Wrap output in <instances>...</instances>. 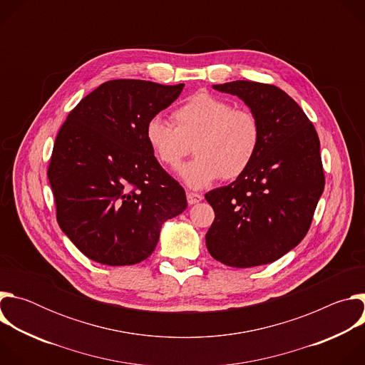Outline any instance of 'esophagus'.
Returning a JSON list of instances; mask_svg holds the SVG:
<instances>
[{
	"label": "esophagus",
	"instance_id": "34e87169",
	"mask_svg": "<svg viewBox=\"0 0 365 365\" xmlns=\"http://www.w3.org/2000/svg\"><path fill=\"white\" fill-rule=\"evenodd\" d=\"M186 197H187V203L189 205H195V203H197V202H200L203 199V196L200 193H195V192H187Z\"/></svg>",
	"mask_w": 365,
	"mask_h": 365
}]
</instances>
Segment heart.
I'll return each instance as SVG.
<instances>
[{"label":"heart","instance_id":"1","mask_svg":"<svg viewBox=\"0 0 365 365\" xmlns=\"http://www.w3.org/2000/svg\"><path fill=\"white\" fill-rule=\"evenodd\" d=\"M173 125L155 115L145 124V141L160 165L176 168L193 150L196 158L180 168L187 186L200 189L217 179L241 176L262 143V123L255 113L234 108L210 92L192 95L172 114ZM192 147H190V144Z\"/></svg>","mask_w":365,"mask_h":365}]
</instances>
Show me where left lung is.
Segmentation results:
<instances>
[{
    "label": "left lung",
    "instance_id": "left-lung-1",
    "mask_svg": "<svg viewBox=\"0 0 365 365\" xmlns=\"http://www.w3.org/2000/svg\"><path fill=\"white\" fill-rule=\"evenodd\" d=\"M214 89L241 98L262 123V143L251 166L228 186L205 195L215 220L206 247L237 269L276 262L307 234L325 175L318 133L284 91L234 81Z\"/></svg>",
    "mask_w": 365,
    "mask_h": 365
}]
</instances>
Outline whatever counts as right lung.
<instances>
[{"label":"right lung","instance_id":"obj_1","mask_svg":"<svg viewBox=\"0 0 365 365\" xmlns=\"http://www.w3.org/2000/svg\"><path fill=\"white\" fill-rule=\"evenodd\" d=\"M185 83L115 79L99 85L61 127L47 178L62 231L91 259L130 266L158 245L165 221L182 214L183 187L159 165L145 124Z\"/></svg>","mask_w":365,"mask_h":365}]
</instances>
